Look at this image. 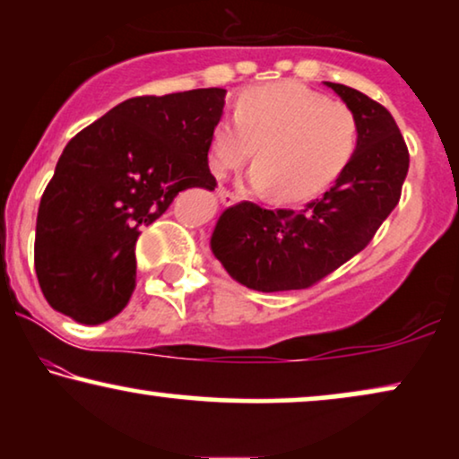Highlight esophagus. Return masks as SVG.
<instances>
[{
  "label": "esophagus",
  "instance_id": "obj_1",
  "mask_svg": "<svg viewBox=\"0 0 459 459\" xmlns=\"http://www.w3.org/2000/svg\"><path fill=\"white\" fill-rule=\"evenodd\" d=\"M217 196H219V203H221L223 206H230V204L238 203V194L225 190V187H221V190L217 192Z\"/></svg>",
  "mask_w": 459,
  "mask_h": 459
}]
</instances>
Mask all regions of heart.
<instances>
[{
  "label": "heart",
  "mask_w": 459,
  "mask_h": 459,
  "mask_svg": "<svg viewBox=\"0 0 459 459\" xmlns=\"http://www.w3.org/2000/svg\"><path fill=\"white\" fill-rule=\"evenodd\" d=\"M357 140L359 123L347 104L294 81H281L244 91L234 117L217 121L209 169L215 178H225L256 148L248 184L255 190H272L281 203H299L317 196L341 178Z\"/></svg>",
  "instance_id": "1"
}]
</instances>
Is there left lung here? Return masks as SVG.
Segmentation results:
<instances>
[{"instance_id":"left-lung-1","label":"left lung","mask_w":459,"mask_h":459,"mask_svg":"<svg viewBox=\"0 0 459 459\" xmlns=\"http://www.w3.org/2000/svg\"><path fill=\"white\" fill-rule=\"evenodd\" d=\"M325 85L359 123L355 154L341 178L299 211L244 200L225 209L212 231V253L253 290H303L322 281L372 242L401 198L410 152L391 112L353 87Z\"/></svg>"}]
</instances>
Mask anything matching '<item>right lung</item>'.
<instances>
[{"label": "right lung", "mask_w": 459, "mask_h": 459, "mask_svg": "<svg viewBox=\"0 0 459 459\" xmlns=\"http://www.w3.org/2000/svg\"><path fill=\"white\" fill-rule=\"evenodd\" d=\"M225 90L137 96L66 143L37 212L35 272L49 307L96 325L135 288V242L187 187L215 190L211 134Z\"/></svg>", "instance_id": "1"}]
</instances>
